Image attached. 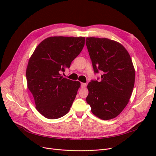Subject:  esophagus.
<instances>
[{
	"label": "esophagus",
	"mask_w": 156,
	"mask_h": 156,
	"mask_svg": "<svg viewBox=\"0 0 156 156\" xmlns=\"http://www.w3.org/2000/svg\"><path fill=\"white\" fill-rule=\"evenodd\" d=\"M87 87V84L86 83H81V88H85Z\"/></svg>",
	"instance_id": "obj_1"
}]
</instances>
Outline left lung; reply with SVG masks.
Returning <instances> with one entry per match:
<instances>
[{"mask_svg":"<svg viewBox=\"0 0 156 156\" xmlns=\"http://www.w3.org/2000/svg\"><path fill=\"white\" fill-rule=\"evenodd\" d=\"M86 45L94 72L102 73L101 81L88 83L87 102L99 119H112L124 110L133 92L135 70L131 56L119 42L108 38L87 37Z\"/></svg>","mask_w":156,"mask_h":156,"instance_id":"8db88e82","label":"left lung"}]
</instances>
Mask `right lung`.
Wrapping results in <instances>:
<instances>
[{"instance_id": "1", "label": "right lung", "mask_w": 156, "mask_h": 156, "mask_svg": "<svg viewBox=\"0 0 156 156\" xmlns=\"http://www.w3.org/2000/svg\"><path fill=\"white\" fill-rule=\"evenodd\" d=\"M84 37L51 36L36 47L26 70L27 87L36 108L48 119L62 117L69 112L81 83L64 78L61 72L69 68L81 53Z\"/></svg>"}]
</instances>
